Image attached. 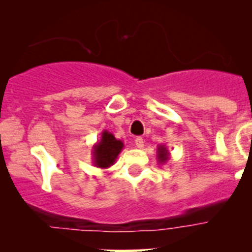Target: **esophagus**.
Wrapping results in <instances>:
<instances>
[{
  "instance_id": "34e87169",
  "label": "esophagus",
  "mask_w": 252,
  "mask_h": 252,
  "mask_svg": "<svg viewBox=\"0 0 252 252\" xmlns=\"http://www.w3.org/2000/svg\"><path fill=\"white\" fill-rule=\"evenodd\" d=\"M135 144H136V147H137V148H143V146H144L143 138L142 137H136Z\"/></svg>"
}]
</instances>
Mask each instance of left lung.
I'll return each mask as SVG.
<instances>
[{
    "mask_svg": "<svg viewBox=\"0 0 252 252\" xmlns=\"http://www.w3.org/2000/svg\"><path fill=\"white\" fill-rule=\"evenodd\" d=\"M170 153L169 150L167 149V147L164 144H160L158 146V149H156V158H158V162L163 164L166 163L167 161L169 160Z\"/></svg>",
    "mask_w": 252,
    "mask_h": 252,
    "instance_id": "obj_1",
    "label": "left lung"
}]
</instances>
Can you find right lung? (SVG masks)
I'll return each instance as SVG.
<instances>
[{
	"instance_id": "add662e5",
	"label": "right lung",
	"mask_w": 252,
	"mask_h": 252,
	"mask_svg": "<svg viewBox=\"0 0 252 252\" xmlns=\"http://www.w3.org/2000/svg\"><path fill=\"white\" fill-rule=\"evenodd\" d=\"M123 147L122 141L117 140L108 130H103L100 140L92 147V163L98 168H109L116 162Z\"/></svg>"
}]
</instances>
